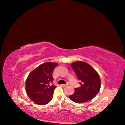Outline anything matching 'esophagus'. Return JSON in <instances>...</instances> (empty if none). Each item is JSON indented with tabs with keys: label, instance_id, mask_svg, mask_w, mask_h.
<instances>
[{
	"label": "esophagus",
	"instance_id": "1",
	"mask_svg": "<svg viewBox=\"0 0 125 125\" xmlns=\"http://www.w3.org/2000/svg\"><path fill=\"white\" fill-rule=\"evenodd\" d=\"M68 85V84H62L61 86H62V87H65V86H67Z\"/></svg>",
	"mask_w": 125,
	"mask_h": 125
}]
</instances>
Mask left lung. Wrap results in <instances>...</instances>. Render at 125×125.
Here are the masks:
<instances>
[{
    "instance_id": "obj_1",
    "label": "left lung",
    "mask_w": 125,
    "mask_h": 125,
    "mask_svg": "<svg viewBox=\"0 0 125 125\" xmlns=\"http://www.w3.org/2000/svg\"><path fill=\"white\" fill-rule=\"evenodd\" d=\"M71 67L80 81V87L75 88L74 93L69 96V99L77 103L90 101L100 91L101 79L97 71L89 63L84 62H75Z\"/></svg>"
}]
</instances>
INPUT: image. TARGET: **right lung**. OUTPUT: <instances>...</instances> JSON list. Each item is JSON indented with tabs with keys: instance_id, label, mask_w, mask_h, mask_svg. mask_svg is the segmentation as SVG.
<instances>
[{
	"instance_id": "obj_1",
	"label": "right lung",
	"mask_w": 125,
	"mask_h": 125,
	"mask_svg": "<svg viewBox=\"0 0 125 125\" xmlns=\"http://www.w3.org/2000/svg\"><path fill=\"white\" fill-rule=\"evenodd\" d=\"M58 63L47 62L41 64L30 73L25 82L29 97L38 105H45L53 97L56 86L50 83L53 81L52 72Z\"/></svg>"
}]
</instances>
